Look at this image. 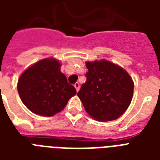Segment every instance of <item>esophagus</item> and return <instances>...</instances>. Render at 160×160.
<instances>
[{
	"mask_svg": "<svg viewBox=\"0 0 160 160\" xmlns=\"http://www.w3.org/2000/svg\"><path fill=\"white\" fill-rule=\"evenodd\" d=\"M74 86H75V90H76V91H79V90H80V84H79V83L78 82H76L75 84V85H74Z\"/></svg>",
	"mask_w": 160,
	"mask_h": 160,
	"instance_id": "esophagus-1",
	"label": "esophagus"
}]
</instances>
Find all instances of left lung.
I'll list each match as a JSON object with an SVG mask.
<instances>
[{"label":"left lung","instance_id":"left-lung-1","mask_svg":"<svg viewBox=\"0 0 160 160\" xmlns=\"http://www.w3.org/2000/svg\"><path fill=\"white\" fill-rule=\"evenodd\" d=\"M86 82L77 95L88 114L99 121H111L126 111L134 82L123 69L108 60L86 62Z\"/></svg>","mask_w":160,"mask_h":160}]
</instances>
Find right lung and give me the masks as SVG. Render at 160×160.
Instances as JSON below:
<instances>
[{
  "instance_id": "add662e5",
  "label": "right lung",
  "mask_w": 160,
  "mask_h": 160,
  "mask_svg": "<svg viewBox=\"0 0 160 160\" xmlns=\"http://www.w3.org/2000/svg\"><path fill=\"white\" fill-rule=\"evenodd\" d=\"M60 66L55 59H44L25 70L19 78V95L34 114L52 116L61 111L76 94L75 87L60 72Z\"/></svg>"
}]
</instances>
